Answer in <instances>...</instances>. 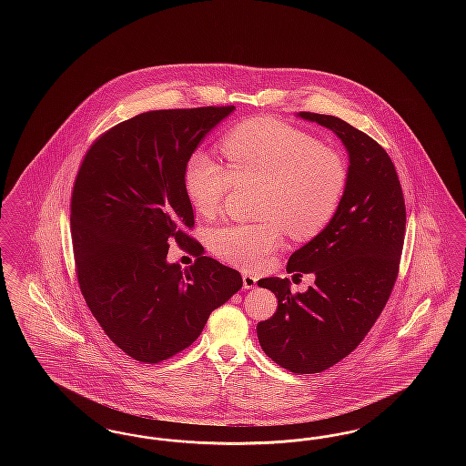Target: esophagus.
Returning <instances> with one entry per match:
<instances>
[{"label": "esophagus", "instance_id": "esophagus-1", "mask_svg": "<svg viewBox=\"0 0 466 466\" xmlns=\"http://www.w3.org/2000/svg\"><path fill=\"white\" fill-rule=\"evenodd\" d=\"M257 281H258V278L255 276V274H251V272H248V270H244L243 272V285L244 289H251L257 287Z\"/></svg>", "mask_w": 466, "mask_h": 466}]
</instances>
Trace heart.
<instances>
[{
    "label": "heart",
    "mask_w": 466,
    "mask_h": 466,
    "mask_svg": "<svg viewBox=\"0 0 466 466\" xmlns=\"http://www.w3.org/2000/svg\"><path fill=\"white\" fill-rule=\"evenodd\" d=\"M228 167L194 152L185 164V190L194 209L215 217L236 183H262L257 223H228L211 236L213 251L246 268L266 266L283 244L285 228L293 239H310L332 222L346 187L344 157L314 136L274 118H253L223 137Z\"/></svg>",
    "instance_id": "1"
}]
</instances>
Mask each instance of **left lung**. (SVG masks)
Returning a JSON list of instances; mask_svg holds the SVG:
<instances>
[{
  "mask_svg": "<svg viewBox=\"0 0 466 466\" xmlns=\"http://www.w3.org/2000/svg\"><path fill=\"white\" fill-rule=\"evenodd\" d=\"M299 116L344 143L348 187L332 222L289 257L287 270L314 274V285L291 293L289 279L258 281L278 297V309L257 325V335L283 369L318 374L353 353L384 309L399 276L405 200L391 158L370 136L332 115Z\"/></svg>",
  "mask_w": 466,
  "mask_h": 466,
  "instance_id": "left-lung-1",
  "label": "left lung"
}]
</instances>
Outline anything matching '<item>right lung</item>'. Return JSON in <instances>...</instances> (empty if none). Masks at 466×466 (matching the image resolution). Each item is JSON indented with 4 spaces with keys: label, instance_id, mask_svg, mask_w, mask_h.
<instances>
[{
    "label": "right lung",
    "instance_id": "obj_1",
    "mask_svg": "<svg viewBox=\"0 0 466 466\" xmlns=\"http://www.w3.org/2000/svg\"><path fill=\"white\" fill-rule=\"evenodd\" d=\"M234 106L156 110L101 134L71 194L76 278L92 316L124 353L160 363L199 337L209 314L243 287L236 268L204 257L185 190V164ZM175 238L198 258L165 260Z\"/></svg>",
    "mask_w": 466,
    "mask_h": 466
}]
</instances>
